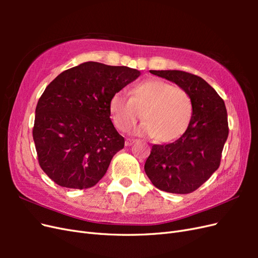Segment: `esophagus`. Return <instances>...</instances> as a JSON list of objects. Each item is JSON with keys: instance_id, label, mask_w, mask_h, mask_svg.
<instances>
[{"instance_id": "esophagus-1", "label": "esophagus", "mask_w": 258, "mask_h": 258, "mask_svg": "<svg viewBox=\"0 0 258 258\" xmlns=\"http://www.w3.org/2000/svg\"><path fill=\"white\" fill-rule=\"evenodd\" d=\"M135 142V140H132V139H127L126 141H124V145L126 146H130L132 143Z\"/></svg>"}]
</instances>
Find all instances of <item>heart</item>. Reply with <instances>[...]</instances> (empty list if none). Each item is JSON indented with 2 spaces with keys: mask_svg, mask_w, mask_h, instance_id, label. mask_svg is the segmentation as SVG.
Here are the masks:
<instances>
[{
  "mask_svg": "<svg viewBox=\"0 0 258 258\" xmlns=\"http://www.w3.org/2000/svg\"><path fill=\"white\" fill-rule=\"evenodd\" d=\"M110 114L117 129L126 131L142 116L145 119L134 129L142 137H157L162 142L177 139L191 118V101L184 89L166 81L152 79L136 85L131 97L126 91L114 93Z\"/></svg>",
  "mask_w": 258,
  "mask_h": 258,
  "instance_id": "heart-1",
  "label": "heart"
}]
</instances>
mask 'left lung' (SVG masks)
Listing matches in <instances>:
<instances>
[{"mask_svg":"<svg viewBox=\"0 0 258 258\" xmlns=\"http://www.w3.org/2000/svg\"><path fill=\"white\" fill-rule=\"evenodd\" d=\"M176 84L190 98L192 112L184 134L167 144H154L145 173L157 188L172 194L196 190L220 167L228 138L224 100L201 77L177 70L150 71Z\"/></svg>","mask_w":258,"mask_h":258,"instance_id":"8db88e82","label":"left lung"}]
</instances>
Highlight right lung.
I'll return each instance as SVG.
<instances>
[{
  "mask_svg": "<svg viewBox=\"0 0 258 258\" xmlns=\"http://www.w3.org/2000/svg\"><path fill=\"white\" fill-rule=\"evenodd\" d=\"M141 72L88 61L59 74L36 105L33 140L38 162L52 181L68 188L95 186L124 140L111 120L114 93Z\"/></svg>",
  "mask_w": 258,
  "mask_h": 258,
  "instance_id": "right-lung-1",
  "label": "right lung"
}]
</instances>
